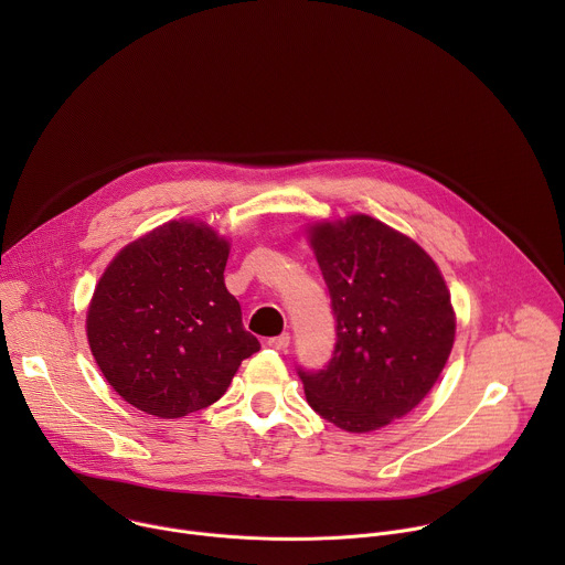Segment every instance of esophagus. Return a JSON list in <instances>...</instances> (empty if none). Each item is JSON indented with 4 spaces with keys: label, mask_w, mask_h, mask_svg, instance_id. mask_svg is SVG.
Returning a JSON list of instances; mask_svg holds the SVG:
<instances>
[{
    "label": "esophagus",
    "mask_w": 565,
    "mask_h": 565,
    "mask_svg": "<svg viewBox=\"0 0 565 565\" xmlns=\"http://www.w3.org/2000/svg\"><path fill=\"white\" fill-rule=\"evenodd\" d=\"M268 347L275 349V351H286V349L290 347V335H288V333H281V335H277V338H270V340H268Z\"/></svg>",
    "instance_id": "esophagus-1"
}]
</instances>
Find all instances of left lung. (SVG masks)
Listing matches in <instances>:
<instances>
[{
	"mask_svg": "<svg viewBox=\"0 0 565 565\" xmlns=\"http://www.w3.org/2000/svg\"><path fill=\"white\" fill-rule=\"evenodd\" d=\"M310 244L338 321L319 371L297 366L308 405L366 434L407 416L436 384L454 347L445 279L409 236L366 214L312 227Z\"/></svg>",
	"mask_w": 565,
	"mask_h": 565,
	"instance_id": "8db88e82",
	"label": "left lung"
}]
</instances>
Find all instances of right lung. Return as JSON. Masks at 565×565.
Here are the masks:
<instances>
[{
	"label": "right lung",
	"instance_id": "right-lung-1",
	"mask_svg": "<svg viewBox=\"0 0 565 565\" xmlns=\"http://www.w3.org/2000/svg\"><path fill=\"white\" fill-rule=\"evenodd\" d=\"M230 246L203 223L170 221L100 277L87 338L107 382L136 409L183 418L210 407L262 349L223 281Z\"/></svg>",
	"mask_w": 565,
	"mask_h": 565
}]
</instances>
